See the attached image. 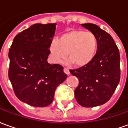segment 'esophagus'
<instances>
[{
  "mask_svg": "<svg viewBox=\"0 0 128 128\" xmlns=\"http://www.w3.org/2000/svg\"><path fill=\"white\" fill-rule=\"evenodd\" d=\"M64 72L66 74V75H70V71L68 69V68H64Z\"/></svg>",
  "mask_w": 128,
  "mask_h": 128,
  "instance_id": "obj_1",
  "label": "esophagus"
}]
</instances>
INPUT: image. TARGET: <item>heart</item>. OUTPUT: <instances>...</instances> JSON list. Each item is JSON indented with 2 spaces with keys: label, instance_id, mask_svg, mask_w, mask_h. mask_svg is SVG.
Returning a JSON list of instances; mask_svg holds the SVG:
<instances>
[{
  "label": "heart",
  "instance_id": "1",
  "mask_svg": "<svg viewBox=\"0 0 128 128\" xmlns=\"http://www.w3.org/2000/svg\"><path fill=\"white\" fill-rule=\"evenodd\" d=\"M98 39L93 33L82 29H72L53 40L49 46L54 61L63 62L67 56L70 64L83 67L94 59L98 48Z\"/></svg>",
  "mask_w": 128,
  "mask_h": 128
}]
</instances>
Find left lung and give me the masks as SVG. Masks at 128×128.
Masks as SVG:
<instances>
[{"mask_svg": "<svg viewBox=\"0 0 128 128\" xmlns=\"http://www.w3.org/2000/svg\"><path fill=\"white\" fill-rule=\"evenodd\" d=\"M82 26L96 36L98 48L90 63L70 72L79 80L74 92L78 104L83 107H94L106 103L118 86L120 54L110 34L94 24H82Z\"/></svg>", "mask_w": 128, "mask_h": 128, "instance_id": "obj_1", "label": "left lung"}]
</instances>
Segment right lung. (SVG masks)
Returning <instances> with one entry per match:
<instances>
[{
  "instance_id": "1",
  "label": "right lung",
  "mask_w": 128,
  "mask_h": 128,
  "mask_svg": "<svg viewBox=\"0 0 128 128\" xmlns=\"http://www.w3.org/2000/svg\"><path fill=\"white\" fill-rule=\"evenodd\" d=\"M56 23L34 24L17 34L9 50L8 75L16 96L35 107L53 102L56 88L67 75L63 67L48 63Z\"/></svg>"
}]
</instances>
